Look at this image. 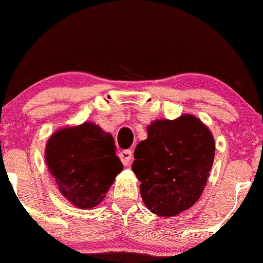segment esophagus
Wrapping results in <instances>:
<instances>
[{
    "mask_svg": "<svg viewBox=\"0 0 263 263\" xmlns=\"http://www.w3.org/2000/svg\"><path fill=\"white\" fill-rule=\"evenodd\" d=\"M119 156H120V160H122V162L126 166V165H129V163H130L133 154H132L130 150H124V151H122V153L119 154Z\"/></svg>",
    "mask_w": 263,
    "mask_h": 263,
    "instance_id": "obj_1",
    "label": "esophagus"
}]
</instances>
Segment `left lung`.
<instances>
[{"label":"left lung","mask_w":263,"mask_h":263,"mask_svg":"<svg viewBox=\"0 0 263 263\" xmlns=\"http://www.w3.org/2000/svg\"><path fill=\"white\" fill-rule=\"evenodd\" d=\"M214 155L212 132L193 114L151 122L132 166L146 208L166 218L190 209L204 191Z\"/></svg>","instance_id":"left-lung-1"}]
</instances>
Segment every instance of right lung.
<instances>
[{"label": "right lung", "mask_w": 263, "mask_h": 263, "mask_svg": "<svg viewBox=\"0 0 263 263\" xmlns=\"http://www.w3.org/2000/svg\"><path fill=\"white\" fill-rule=\"evenodd\" d=\"M112 134L85 122L64 126L45 145V163L60 193L80 209H92L123 171Z\"/></svg>", "instance_id": "1"}]
</instances>
